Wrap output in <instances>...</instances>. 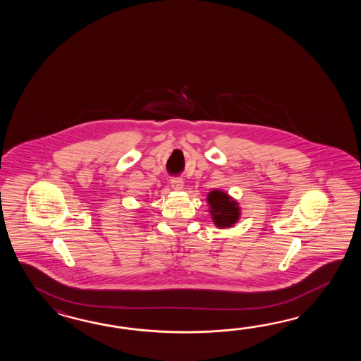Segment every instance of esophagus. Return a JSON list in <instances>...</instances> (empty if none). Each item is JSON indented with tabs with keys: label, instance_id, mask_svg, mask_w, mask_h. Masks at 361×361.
<instances>
[{
	"label": "esophagus",
	"instance_id": "obj_1",
	"mask_svg": "<svg viewBox=\"0 0 361 361\" xmlns=\"http://www.w3.org/2000/svg\"><path fill=\"white\" fill-rule=\"evenodd\" d=\"M170 184L174 190H182L183 188V179L180 177H171Z\"/></svg>",
	"mask_w": 361,
	"mask_h": 361
}]
</instances>
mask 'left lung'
<instances>
[{
    "label": "left lung",
    "mask_w": 361,
    "mask_h": 361,
    "mask_svg": "<svg viewBox=\"0 0 361 361\" xmlns=\"http://www.w3.org/2000/svg\"><path fill=\"white\" fill-rule=\"evenodd\" d=\"M207 202L212 207L210 213L213 215L214 223L221 227H231L238 219V202L228 197L227 193L221 191L210 192L207 195Z\"/></svg>",
    "instance_id": "left-lung-1"
}]
</instances>
